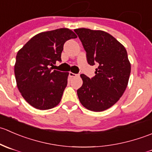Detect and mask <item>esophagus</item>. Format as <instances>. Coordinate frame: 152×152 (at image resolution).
<instances>
[{"instance_id":"34e87169","label":"esophagus","mask_w":152,"mask_h":152,"mask_svg":"<svg viewBox=\"0 0 152 152\" xmlns=\"http://www.w3.org/2000/svg\"><path fill=\"white\" fill-rule=\"evenodd\" d=\"M79 74H76V73H72V72H70V73H69V76H70V77H76V76H79Z\"/></svg>"}]
</instances>
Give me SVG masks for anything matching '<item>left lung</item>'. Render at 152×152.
Listing matches in <instances>:
<instances>
[{
	"mask_svg": "<svg viewBox=\"0 0 152 152\" xmlns=\"http://www.w3.org/2000/svg\"><path fill=\"white\" fill-rule=\"evenodd\" d=\"M74 31L86 50L89 65H99L92 79L81 74L83 84L77 90L79 102L89 110L104 111L120 99L128 85L131 64L126 50L104 31L80 28Z\"/></svg>",
	"mask_w": 152,
	"mask_h": 152,
	"instance_id": "obj_1",
	"label": "left lung"
}]
</instances>
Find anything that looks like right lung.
<instances>
[{"label":"right lung","instance_id":"add662e5","mask_svg":"<svg viewBox=\"0 0 152 152\" xmlns=\"http://www.w3.org/2000/svg\"><path fill=\"white\" fill-rule=\"evenodd\" d=\"M76 37L66 28L41 32L18 50L15 65L17 86L31 106L45 110L59 104L69 73L53 70L50 66L62 61L64 43Z\"/></svg>","mask_w":152,"mask_h":152}]
</instances>
